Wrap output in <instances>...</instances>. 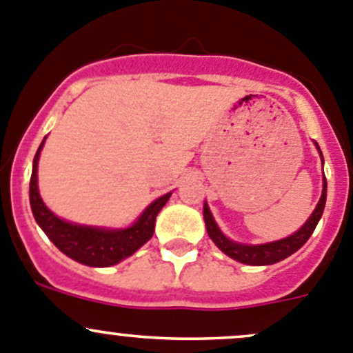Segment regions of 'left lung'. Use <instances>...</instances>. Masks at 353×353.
Instances as JSON below:
<instances>
[{
	"label": "left lung",
	"mask_w": 353,
	"mask_h": 353,
	"mask_svg": "<svg viewBox=\"0 0 353 353\" xmlns=\"http://www.w3.org/2000/svg\"><path fill=\"white\" fill-rule=\"evenodd\" d=\"M317 149H319V145H317ZM324 204H326V178H324L323 195H321L316 209H314V212L310 214V218L307 219L305 225H303L299 232H295L294 235L287 236V239L283 240H278V242L264 243V245H243V243H236L226 239V236L219 232L218 225H216L214 219H212L209 208L204 204L205 230H208V235L211 236L212 242L218 245V249H221L223 252H225L226 256L232 257V259L243 264H250V266H266V264H274L278 263V261H283L285 257L292 256V254L296 252V250L309 240V236L312 235V232L316 230L317 221H319L321 216H323Z\"/></svg>",
	"instance_id": "1"
}]
</instances>
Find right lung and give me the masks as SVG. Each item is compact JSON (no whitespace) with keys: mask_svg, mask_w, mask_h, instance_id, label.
<instances>
[{"mask_svg":"<svg viewBox=\"0 0 353 353\" xmlns=\"http://www.w3.org/2000/svg\"><path fill=\"white\" fill-rule=\"evenodd\" d=\"M44 141H46V137H44ZM44 141L37 149L36 158H34L29 197L34 218H36L37 225L43 228V232L46 233L48 239L65 256L72 257L77 263L94 268L113 266V264L123 261L125 257L132 256L137 249H141L154 233L156 216L161 211L163 205L168 202L172 194L163 195L158 201L152 202L130 228L103 230L63 221L44 205L39 190H37V161H39Z\"/></svg>","mask_w":353,"mask_h":353,"instance_id":"obj_1","label":"right lung"}]
</instances>
